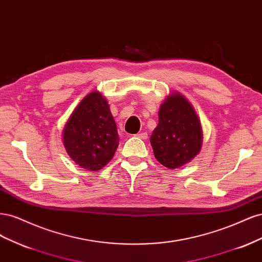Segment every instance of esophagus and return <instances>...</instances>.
<instances>
[{
  "mask_svg": "<svg viewBox=\"0 0 262 262\" xmlns=\"http://www.w3.org/2000/svg\"><path fill=\"white\" fill-rule=\"evenodd\" d=\"M137 137L142 139V140H146L147 139V133L146 132H140L137 134Z\"/></svg>",
  "mask_w": 262,
  "mask_h": 262,
  "instance_id": "esophagus-1",
  "label": "esophagus"
}]
</instances>
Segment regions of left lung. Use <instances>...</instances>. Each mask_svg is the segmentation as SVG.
I'll return each instance as SVG.
<instances>
[{"label":"left lung","mask_w":262,"mask_h":262,"mask_svg":"<svg viewBox=\"0 0 262 262\" xmlns=\"http://www.w3.org/2000/svg\"><path fill=\"white\" fill-rule=\"evenodd\" d=\"M149 141L156 160L170 169L189 163L200 152V121L190 102L180 94H170L162 104L158 124Z\"/></svg>","instance_id":"left-lung-1"}]
</instances>
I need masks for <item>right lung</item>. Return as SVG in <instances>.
<instances>
[{"label": "right lung", "mask_w": 262, "mask_h": 262, "mask_svg": "<svg viewBox=\"0 0 262 262\" xmlns=\"http://www.w3.org/2000/svg\"><path fill=\"white\" fill-rule=\"evenodd\" d=\"M63 143L82 168L99 170L109 163L119 145L117 125L107 100L93 92L80 102L63 130Z\"/></svg>", "instance_id": "add662e5"}]
</instances>
